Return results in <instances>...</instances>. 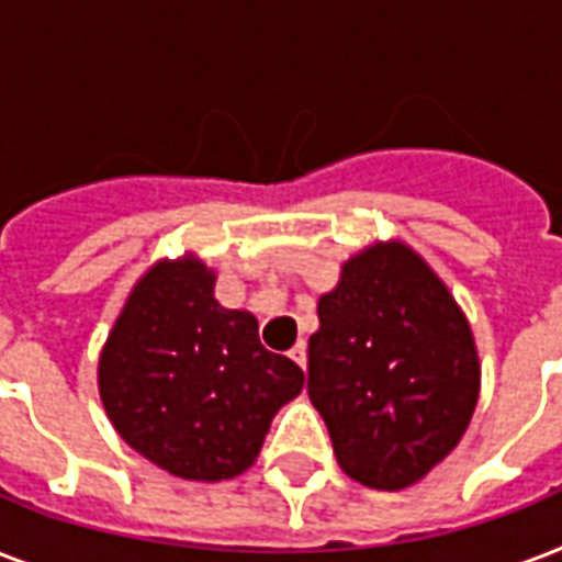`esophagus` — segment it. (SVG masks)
I'll return each mask as SVG.
<instances>
[{"mask_svg": "<svg viewBox=\"0 0 562 562\" xmlns=\"http://www.w3.org/2000/svg\"><path fill=\"white\" fill-rule=\"evenodd\" d=\"M289 356H291V359H294V361H297L300 368L306 370V364H308V356H306V344H303V341H300V344H294V347H291V352H289Z\"/></svg>", "mask_w": 562, "mask_h": 562, "instance_id": "esophagus-1", "label": "esophagus"}]
</instances>
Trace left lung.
<instances>
[{
  "label": "left lung",
  "instance_id": "1",
  "mask_svg": "<svg viewBox=\"0 0 562 562\" xmlns=\"http://www.w3.org/2000/svg\"><path fill=\"white\" fill-rule=\"evenodd\" d=\"M317 317L306 387L335 458L364 487H408L458 446L479 402L467 317L405 245L350 259Z\"/></svg>",
  "mask_w": 562,
  "mask_h": 562
}]
</instances>
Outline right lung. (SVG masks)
Here are the masks:
<instances>
[{
  "mask_svg": "<svg viewBox=\"0 0 562 562\" xmlns=\"http://www.w3.org/2000/svg\"><path fill=\"white\" fill-rule=\"evenodd\" d=\"M201 262H160L127 297L99 361L110 423L131 449L189 481L241 475L303 370L268 352L247 312L221 308Z\"/></svg>",
  "mask_w": 562,
  "mask_h": 562,
  "instance_id": "right-lung-1",
  "label": "right lung"
}]
</instances>
